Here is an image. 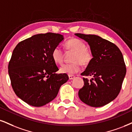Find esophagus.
<instances>
[{"label": "esophagus", "mask_w": 132, "mask_h": 132, "mask_svg": "<svg viewBox=\"0 0 132 132\" xmlns=\"http://www.w3.org/2000/svg\"><path fill=\"white\" fill-rule=\"evenodd\" d=\"M75 76L74 75H69V78L70 79H73V78H75Z\"/></svg>", "instance_id": "1"}]
</instances>
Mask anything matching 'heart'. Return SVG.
I'll use <instances>...</instances> for the list:
<instances>
[{
  "mask_svg": "<svg viewBox=\"0 0 132 132\" xmlns=\"http://www.w3.org/2000/svg\"><path fill=\"white\" fill-rule=\"evenodd\" d=\"M68 51L74 52L71 58L73 62L63 64L60 68V71L62 73L73 75L80 70L81 65H87L93 58V55L90 50L87 48L86 44L78 38H71L65 43ZM52 58L57 64H61L63 60V50L60 46H57L52 51Z\"/></svg>",
  "mask_w": 132,
  "mask_h": 132,
  "instance_id": "1",
  "label": "heart"
}]
</instances>
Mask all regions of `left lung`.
Returning a JSON list of instances; mask_svg holds the SVG:
<instances>
[{"label":"left lung","instance_id":"1","mask_svg":"<svg viewBox=\"0 0 132 132\" xmlns=\"http://www.w3.org/2000/svg\"><path fill=\"white\" fill-rule=\"evenodd\" d=\"M90 46L93 58L82 76H92L90 81L83 78L84 85L79 89L80 100L92 107H101L114 100L121 91L126 74L121 51L116 45L95 35L75 34Z\"/></svg>","mask_w":132,"mask_h":132}]
</instances>
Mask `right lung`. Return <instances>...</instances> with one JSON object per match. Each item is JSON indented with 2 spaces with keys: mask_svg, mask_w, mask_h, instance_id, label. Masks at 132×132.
<instances>
[{
  "mask_svg": "<svg viewBox=\"0 0 132 132\" xmlns=\"http://www.w3.org/2000/svg\"><path fill=\"white\" fill-rule=\"evenodd\" d=\"M63 35L48 32L21 41L13 51L9 63L11 84L16 95L29 105L40 107L56 97L60 87L69 80L59 70L52 51Z\"/></svg>",
  "mask_w": 132,
  "mask_h": 132,
  "instance_id": "obj_1",
  "label": "right lung"
}]
</instances>
